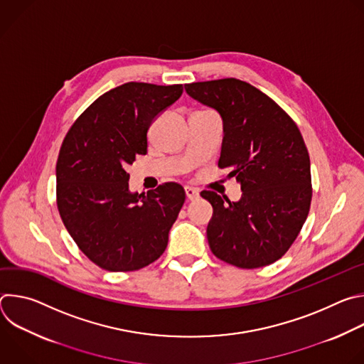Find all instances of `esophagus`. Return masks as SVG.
<instances>
[{
	"mask_svg": "<svg viewBox=\"0 0 364 364\" xmlns=\"http://www.w3.org/2000/svg\"><path fill=\"white\" fill-rule=\"evenodd\" d=\"M186 190V196H187V198L188 200H196V198H198V190H196V188H193V187H186L184 188Z\"/></svg>",
	"mask_w": 364,
	"mask_h": 364,
	"instance_id": "34e87169",
	"label": "esophagus"
}]
</instances>
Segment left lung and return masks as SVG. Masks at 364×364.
Here are the masks:
<instances>
[{"mask_svg":"<svg viewBox=\"0 0 364 364\" xmlns=\"http://www.w3.org/2000/svg\"><path fill=\"white\" fill-rule=\"evenodd\" d=\"M186 92L223 119L219 168L236 178L242 197L210 190L207 240L220 261L243 269L282 257L306 220L313 187L309 155L296 124L268 95L235 79L196 82Z\"/></svg>","mask_w":364,"mask_h":364,"instance_id":"obj_1","label":"left lung"}]
</instances>
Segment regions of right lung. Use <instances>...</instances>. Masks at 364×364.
<instances>
[{
    "label": "right lung",
    "mask_w": 364,
    "mask_h": 364,
    "mask_svg": "<svg viewBox=\"0 0 364 364\" xmlns=\"http://www.w3.org/2000/svg\"><path fill=\"white\" fill-rule=\"evenodd\" d=\"M183 85L128 82L99 96L75 121L56 164L60 218L99 268L138 271L164 253L186 200L177 183L129 191L128 166L146 154V132Z\"/></svg>",
    "instance_id": "1"
}]
</instances>
